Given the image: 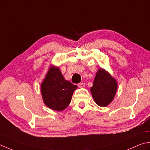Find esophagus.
<instances>
[{
    "mask_svg": "<svg viewBox=\"0 0 150 150\" xmlns=\"http://www.w3.org/2000/svg\"><path fill=\"white\" fill-rule=\"evenodd\" d=\"M85 83H78V86L79 87V88H82V87H85Z\"/></svg>",
    "mask_w": 150,
    "mask_h": 150,
    "instance_id": "esophagus-1",
    "label": "esophagus"
}]
</instances>
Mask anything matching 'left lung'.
I'll return each mask as SVG.
<instances>
[{
    "label": "left lung",
    "instance_id": "8db88e82",
    "mask_svg": "<svg viewBox=\"0 0 150 150\" xmlns=\"http://www.w3.org/2000/svg\"><path fill=\"white\" fill-rule=\"evenodd\" d=\"M117 90V83L115 79L104 69H100L91 88L96 104L100 107L109 105L113 100Z\"/></svg>",
    "mask_w": 150,
    "mask_h": 150
}]
</instances>
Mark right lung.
<instances>
[{"label": "right lung", "mask_w": 150, "mask_h": 150, "mask_svg": "<svg viewBox=\"0 0 150 150\" xmlns=\"http://www.w3.org/2000/svg\"><path fill=\"white\" fill-rule=\"evenodd\" d=\"M77 85L65 80L59 68L51 67L41 84V94L45 105L48 108L63 111L71 102Z\"/></svg>", "instance_id": "right-lung-1"}]
</instances>
